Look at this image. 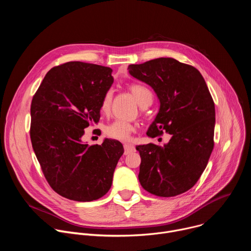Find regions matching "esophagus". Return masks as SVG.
<instances>
[{
    "instance_id": "esophagus-1",
    "label": "esophagus",
    "mask_w": 251,
    "mask_h": 251,
    "mask_svg": "<svg viewBox=\"0 0 251 251\" xmlns=\"http://www.w3.org/2000/svg\"><path fill=\"white\" fill-rule=\"evenodd\" d=\"M135 152V147L131 144H124V154L128 155L130 153Z\"/></svg>"
}]
</instances>
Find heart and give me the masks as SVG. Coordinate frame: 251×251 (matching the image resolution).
<instances>
[{
    "instance_id": "obj_1",
    "label": "heart",
    "mask_w": 251,
    "mask_h": 251,
    "mask_svg": "<svg viewBox=\"0 0 251 251\" xmlns=\"http://www.w3.org/2000/svg\"><path fill=\"white\" fill-rule=\"evenodd\" d=\"M128 88L141 107H147L151 104L153 100V94L146 86L142 84H131ZM112 99L113 91L112 89H108L103 94L100 103V110L103 114H108L110 112ZM135 130L136 126L133 123L118 119L107 125L104 129V133L107 137L111 139L127 141L129 140L131 134L135 132Z\"/></svg>"
}]
</instances>
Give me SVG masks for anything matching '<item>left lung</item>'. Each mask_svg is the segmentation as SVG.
Returning <instances> with one entry per match:
<instances>
[{"label":"left lung","mask_w":251,"mask_h":251,"mask_svg":"<svg viewBox=\"0 0 251 251\" xmlns=\"http://www.w3.org/2000/svg\"><path fill=\"white\" fill-rule=\"evenodd\" d=\"M135 78L152 86L160 110L147 135H172L165 146H137L141 164L139 182L152 195L169 198L192 189L213 150L216 109L200 71L171 57L130 64Z\"/></svg>","instance_id":"left-lung-1"}]
</instances>
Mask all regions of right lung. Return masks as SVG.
<instances>
[{"label":"right lung","instance_id":"right-lung-1","mask_svg":"<svg viewBox=\"0 0 251 251\" xmlns=\"http://www.w3.org/2000/svg\"><path fill=\"white\" fill-rule=\"evenodd\" d=\"M112 83L110 67L68 61L52 67L32 97V149L49 185L63 198L91 201L111 188L122 144L105 139L88 146L81 138L99 121L102 96Z\"/></svg>","mask_w":251,"mask_h":251}]
</instances>
